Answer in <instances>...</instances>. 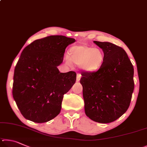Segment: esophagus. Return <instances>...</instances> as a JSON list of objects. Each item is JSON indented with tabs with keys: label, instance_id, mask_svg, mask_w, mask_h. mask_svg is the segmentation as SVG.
I'll return each mask as SVG.
<instances>
[{
	"label": "esophagus",
	"instance_id": "esophagus-1",
	"mask_svg": "<svg viewBox=\"0 0 147 147\" xmlns=\"http://www.w3.org/2000/svg\"><path fill=\"white\" fill-rule=\"evenodd\" d=\"M81 78V74H77V79H76V81H78V82L80 81Z\"/></svg>",
	"mask_w": 147,
	"mask_h": 147
}]
</instances>
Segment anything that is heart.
Returning a JSON list of instances; mask_svg holds the SVG:
<instances>
[{"label": "heart", "instance_id": "heart-1", "mask_svg": "<svg viewBox=\"0 0 147 147\" xmlns=\"http://www.w3.org/2000/svg\"><path fill=\"white\" fill-rule=\"evenodd\" d=\"M67 64L71 61L80 65L83 70L88 72L100 68L104 61L103 52L99 48H94L85 45H75L69 48L68 57H65Z\"/></svg>", "mask_w": 147, "mask_h": 147}]
</instances>
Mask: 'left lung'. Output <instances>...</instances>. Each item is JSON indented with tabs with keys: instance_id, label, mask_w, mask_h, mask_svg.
<instances>
[{
	"instance_id": "1",
	"label": "left lung",
	"mask_w": 147,
	"mask_h": 147,
	"mask_svg": "<svg viewBox=\"0 0 147 147\" xmlns=\"http://www.w3.org/2000/svg\"><path fill=\"white\" fill-rule=\"evenodd\" d=\"M104 52L95 71L81 72L85 114L100 123L114 121L127 112L134 89V67L123 49L109 42L94 41Z\"/></svg>"
}]
</instances>
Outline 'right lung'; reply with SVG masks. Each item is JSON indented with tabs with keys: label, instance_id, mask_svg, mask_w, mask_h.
Instances as JSON below:
<instances>
[{
	"label": "right lung",
	"instance_id": "right-lung-1",
	"mask_svg": "<svg viewBox=\"0 0 147 147\" xmlns=\"http://www.w3.org/2000/svg\"><path fill=\"white\" fill-rule=\"evenodd\" d=\"M75 41L51 35L34 40L22 51L15 68L12 94L26 119L45 123L60 113L64 95L76 83V73H61L57 66L66 48Z\"/></svg>",
	"mask_w": 147,
	"mask_h": 147
}]
</instances>
